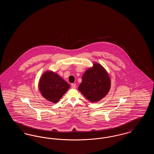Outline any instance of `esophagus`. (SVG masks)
<instances>
[{"mask_svg":"<svg viewBox=\"0 0 154 154\" xmlns=\"http://www.w3.org/2000/svg\"><path fill=\"white\" fill-rule=\"evenodd\" d=\"M71 86H72V88H76V85H75V84H72Z\"/></svg>","mask_w":154,"mask_h":154,"instance_id":"obj_1","label":"esophagus"}]
</instances>
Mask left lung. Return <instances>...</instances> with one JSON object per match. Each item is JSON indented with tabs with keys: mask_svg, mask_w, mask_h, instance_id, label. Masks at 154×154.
Segmentation results:
<instances>
[{
	"mask_svg": "<svg viewBox=\"0 0 154 154\" xmlns=\"http://www.w3.org/2000/svg\"><path fill=\"white\" fill-rule=\"evenodd\" d=\"M110 87L109 74L102 66L95 63L84 74L79 90L88 100L96 102L107 94Z\"/></svg>",
	"mask_w": 154,
	"mask_h": 154,
	"instance_id": "1",
	"label": "left lung"
}]
</instances>
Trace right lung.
<instances>
[{
    "mask_svg": "<svg viewBox=\"0 0 154 154\" xmlns=\"http://www.w3.org/2000/svg\"><path fill=\"white\" fill-rule=\"evenodd\" d=\"M70 87V85L52 72L44 73L39 81L42 95L51 102L57 103Z\"/></svg>",
    "mask_w": 154,
    "mask_h": 154,
    "instance_id": "right-lung-1",
    "label": "right lung"
}]
</instances>
